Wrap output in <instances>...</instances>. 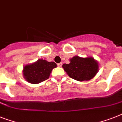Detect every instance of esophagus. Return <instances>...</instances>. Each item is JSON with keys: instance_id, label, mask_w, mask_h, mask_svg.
I'll return each mask as SVG.
<instances>
[{"instance_id": "obj_1", "label": "esophagus", "mask_w": 122, "mask_h": 122, "mask_svg": "<svg viewBox=\"0 0 122 122\" xmlns=\"http://www.w3.org/2000/svg\"><path fill=\"white\" fill-rule=\"evenodd\" d=\"M62 63H57V66H58L59 67H62Z\"/></svg>"}]
</instances>
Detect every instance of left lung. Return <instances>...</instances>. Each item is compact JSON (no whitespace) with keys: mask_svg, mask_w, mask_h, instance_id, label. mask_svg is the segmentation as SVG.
Segmentation results:
<instances>
[{"mask_svg":"<svg viewBox=\"0 0 122 122\" xmlns=\"http://www.w3.org/2000/svg\"><path fill=\"white\" fill-rule=\"evenodd\" d=\"M68 64L62 67L67 75L77 81H87L95 77L99 70L98 62L92 57H83L75 55L70 59Z\"/></svg>","mask_w":122,"mask_h":122,"instance_id":"left-lung-1","label":"left lung"}]
</instances>
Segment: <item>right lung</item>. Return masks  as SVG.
Returning <instances> with one entry per match:
<instances>
[{
  "mask_svg": "<svg viewBox=\"0 0 122 122\" xmlns=\"http://www.w3.org/2000/svg\"><path fill=\"white\" fill-rule=\"evenodd\" d=\"M56 67L57 64L55 62L39 59L34 63L24 66L23 77L29 83L37 84L48 79L53 68Z\"/></svg>",
  "mask_w": 122,
  "mask_h": 122,
  "instance_id": "right-lung-1",
  "label": "right lung"
}]
</instances>
